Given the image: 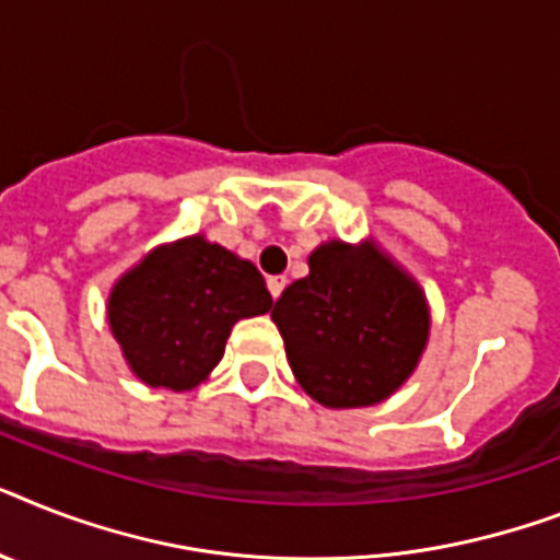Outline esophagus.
I'll use <instances>...</instances> for the list:
<instances>
[{
  "mask_svg": "<svg viewBox=\"0 0 560 560\" xmlns=\"http://www.w3.org/2000/svg\"><path fill=\"white\" fill-rule=\"evenodd\" d=\"M267 288H270L272 299H279L281 290L288 288V279H284V276H270V279H267Z\"/></svg>",
  "mask_w": 560,
  "mask_h": 560,
  "instance_id": "1",
  "label": "esophagus"
}]
</instances>
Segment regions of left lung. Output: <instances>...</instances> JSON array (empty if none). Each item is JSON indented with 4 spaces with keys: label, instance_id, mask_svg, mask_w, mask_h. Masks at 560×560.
<instances>
[{
    "label": "left lung",
    "instance_id": "1",
    "mask_svg": "<svg viewBox=\"0 0 560 560\" xmlns=\"http://www.w3.org/2000/svg\"><path fill=\"white\" fill-rule=\"evenodd\" d=\"M307 267L270 313L295 383L325 408L385 402L429 345L425 293L374 238L322 241Z\"/></svg>",
    "mask_w": 560,
    "mask_h": 560
}]
</instances>
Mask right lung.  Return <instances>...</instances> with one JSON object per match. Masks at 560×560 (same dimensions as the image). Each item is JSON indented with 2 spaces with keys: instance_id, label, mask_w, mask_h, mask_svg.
<instances>
[{
  "instance_id": "obj_1",
  "label": "right lung",
  "mask_w": 560,
  "mask_h": 560,
  "mask_svg": "<svg viewBox=\"0 0 560 560\" xmlns=\"http://www.w3.org/2000/svg\"><path fill=\"white\" fill-rule=\"evenodd\" d=\"M270 307L256 265L198 233L149 249L122 272L106 316L131 374L184 394L221 362L235 322Z\"/></svg>"
}]
</instances>
